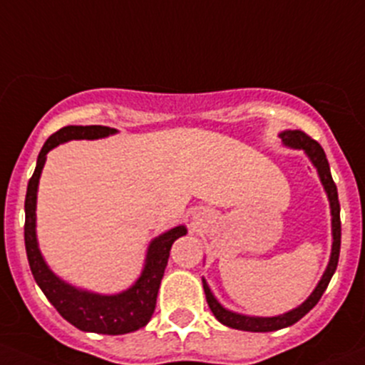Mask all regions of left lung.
<instances>
[{
	"mask_svg": "<svg viewBox=\"0 0 365 365\" xmlns=\"http://www.w3.org/2000/svg\"><path fill=\"white\" fill-rule=\"evenodd\" d=\"M280 140L286 147L291 149L303 150L307 154V158L310 159V163L314 164V168L317 170V175L322 183L324 190H326L327 199H329V207H331V232H332V246H331V256L329 263H327L326 270H324L322 277H320L319 284L315 286V289L312 291V294L308 296L302 305H298L293 310L286 312V314L275 315V317H255V315H244L237 314V312L228 310L215 298V294L211 293L210 286H207L206 279L202 277V287L204 294H206V302L210 305L211 312L223 326L232 327V329L239 331H250V332H270L284 329V327H289L293 324L298 322L299 319L305 317L308 312L312 310L319 303L320 296L326 291L327 284L332 275H334L336 267H338L339 259V246H341V222H339V201H338V189H336V183L332 182L329 163H327L326 152L322 147L319 145L315 140H312L307 133L299 130H286L282 133H279Z\"/></svg>",
	"mask_w": 365,
	"mask_h": 365,
	"instance_id": "obj_1",
	"label": "left lung"
}]
</instances>
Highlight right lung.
Listing matches in <instances>:
<instances>
[{"instance_id":"1","label":"right lung","mask_w":365,"mask_h":365,"mask_svg":"<svg viewBox=\"0 0 365 365\" xmlns=\"http://www.w3.org/2000/svg\"><path fill=\"white\" fill-rule=\"evenodd\" d=\"M115 133L118 130L109 126H66L51 135L39 152L36 170L27 185L26 225H24V241H26L31 272L48 302L57 308L58 314L67 322L78 329L112 336L126 334L147 326L155 310V299H158V291L161 286L164 268L168 265L171 246L176 239L187 234V227L178 225L170 228L152 239L147 247L142 274L135 280L133 286L121 293L100 294L72 286L48 267L39 251L38 235H36V201H38L39 178L45 168L48 152L71 140H98Z\"/></svg>"}]
</instances>
